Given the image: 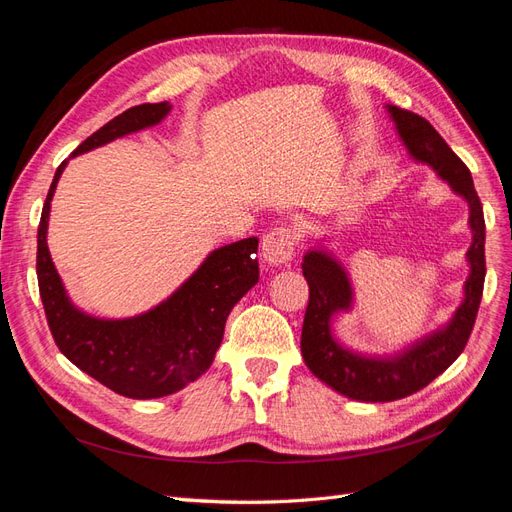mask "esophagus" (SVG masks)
Returning <instances> with one entry per match:
<instances>
[{
  "label": "esophagus",
  "mask_w": 512,
  "mask_h": 512,
  "mask_svg": "<svg viewBox=\"0 0 512 512\" xmlns=\"http://www.w3.org/2000/svg\"><path fill=\"white\" fill-rule=\"evenodd\" d=\"M296 233L287 227L272 229L261 244V257L268 266H285L294 257Z\"/></svg>",
  "instance_id": "obj_1"
}]
</instances>
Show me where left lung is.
<instances>
[{
  "label": "left lung",
  "mask_w": 512,
  "mask_h": 512,
  "mask_svg": "<svg viewBox=\"0 0 512 512\" xmlns=\"http://www.w3.org/2000/svg\"><path fill=\"white\" fill-rule=\"evenodd\" d=\"M390 120L416 163L429 165L455 195L470 208L472 244L465 259L470 274L463 285V302L448 324L429 332L427 337L403 347L390 356H371L345 347L332 332V319L349 313L354 306V287L341 261L328 248L313 246L302 259V274L309 283V306L304 313L300 349L306 367L343 397L386 403L418 392L442 375L459 358L470 339L485 285V216L472 173L463 160L448 148L440 133L420 115L386 105Z\"/></svg>",
  "instance_id": "1"
}]
</instances>
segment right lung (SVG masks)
<instances>
[{
    "label": "right lung",
    "mask_w": 512,
    "mask_h": 512,
    "mask_svg": "<svg viewBox=\"0 0 512 512\" xmlns=\"http://www.w3.org/2000/svg\"><path fill=\"white\" fill-rule=\"evenodd\" d=\"M169 111V102H145L128 109L87 137L70 158L156 126ZM68 160L53 175L38 225L36 274L53 339L75 367L122 397H167L210 369L231 309L259 281V240L244 238L216 248L150 311L124 319L87 315L68 298L47 246L51 201Z\"/></svg>",
    "instance_id": "1"
}]
</instances>
